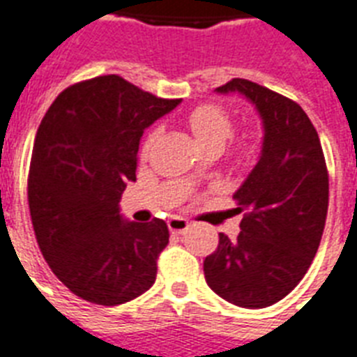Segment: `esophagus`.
Segmentation results:
<instances>
[{
  "mask_svg": "<svg viewBox=\"0 0 357 357\" xmlns=\"http://www.w3.org/2000/svg\"><path fill=\"white\" fill-rule=\"evenodd\" d=\"M169 224V229H170V233L174 234H183L185 231L188 229V222L185 218H179V216H172V218L167 222Z\"/></svg>",
  "mask_w": 357,
  "mask_h": 357,
  "instance_id": "obj_1",
  "label": "esophagus"
}]
</instances>
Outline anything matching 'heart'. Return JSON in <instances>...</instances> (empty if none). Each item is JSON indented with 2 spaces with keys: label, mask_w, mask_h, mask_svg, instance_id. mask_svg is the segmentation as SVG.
Listing matches in <instances>:
<instances>
[{
  "label": "heart",
  "mask_w": 357,
  "mask_h": 357,
  "mask_svg": "<svg viewBox=\"0 0 357 357\" xmlns=\"http://www.w3.org/2000/svg\"><path fill=\"white\" fill-rule=\"evenodd\" d=\"M187 124L202 150L220 152L224 149L225 141L233 133V119H231L229 112L213 102L199 104L194 109H190L187 115ZM150 141H152V137L146 139L144 152L149 150ZM255 152H257V144L251 137H240L231 146V155L240 163L249 161L255 155Z\"/></svg>",
  "instance_id": "heart-1"
}]
</instances>
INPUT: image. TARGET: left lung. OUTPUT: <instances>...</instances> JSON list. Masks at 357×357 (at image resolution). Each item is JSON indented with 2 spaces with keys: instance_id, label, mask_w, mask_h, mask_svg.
Returning a JSON list of instances; mask_svg holds the SVG:
<instances>
[{
  "instance_id": "obj_1",
  "label": "left lung",
  "mask_w": 357,
  "mask_h": 357,
  "mask_svg": "<svg viewBox=\"0 0 357 357\" xmlns=\"http://www.w3.org/2000/svg\"><path fill=\"white\" fill-rule=\"evenodd\" d=\"M218 93H240L264 126L259 163L234 192L240 234L220 233L204 262L208 288L242 308H266L301 282L314 260L328 211V170L319 135L299 104L245 78Z\"/></svg>"
}]
</instances>
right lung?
Here are the masks:
<instances>
[{
  "label": "right lung",
  "mask_w": 357,
  "mask_h": 357,
  "mask_svg": "<svg viewBox=\"0 0 357 357\" xmlns=\"http://www.w3.org/2000/svg\"><path fill=\"white\" fill-rule=\"evenodd\" d=\"M179 102L104 75L63 89L42 119L29 169L31 220L45 262L80 299L117 306L155 282L169 227L159 218L126 222L119 202L135 181L144 130Z\"/></svg>",
  "instance_id": "add662e5"
}]
</instances>
